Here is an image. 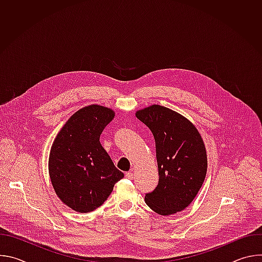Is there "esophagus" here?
I'll list each match as a JSON object with an SVG mask.
<instances>
[{"mask_svg": "<svg viewBox=\"0 0 262 262\" xmlns=\"http://www.w3.org/2000/svg\"><path fill=\"white\" fill-rule=\"evenodd\" d=\"M125 177H126V178H128V179H133V178H134V174H133V172H132V171L126 172V173H125Z\"/></svg>", "mask_w": 262, "mask_h": 262, "instance_id": "1", "label": "esophagus"}]
</instances>
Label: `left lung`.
<instances>
[{
  "instance_id": "left-lung-1",
  "label": "left lung",
  "mask_w": 262,
  "mask_h": 262,
  "mask_svg": "<svg viewBox=\"0 0 262 262\" xmlns=\"http://www.w3.org/2000/svg\"><path fill=\"white\" fill-rule=\"evenodd\" d=\"M136 116L155 137L159 168V183L145 194V202L162 215L181 211L194 200L206 175L202 138L188 119L166 106L154 104Z\"/></svg>"
}]
</instances>
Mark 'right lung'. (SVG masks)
<instances>
[{
    "mask_svg": "<svg viewBox=\"0 0 262 262\" xmlns=\"http://www.w3.org/2000/svg\"><path fill=\"white\" fill-rule=\"evenodd\" d=\"M111 108L91 104L79 110L57 135L50 154V176L59 198L79 212L99 207L124 177L99 142L113 120Z\"/></svg>",
    "mask_w": 262,
    "mask_h": 262,
    "instance_id": "add662e5",
    "label": "right lung"
}]
</instances>
